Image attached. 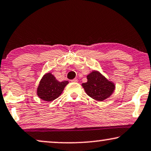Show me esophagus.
<instances>
[{
  "mask_svg": "<svg viewBox=\"0 0 151 151\" xmlns=\"http://www.w3.org/2000/svg\"><path fill=\"white\" fill-rule=\"evenodd\" d=\"M72 82H77L78 81V80H77V79H73L71 81Z\"/></svg>",
  "mask_w": 151,
  "mask_h": 151,
  "instance_id": "34e87169",
  "label": "esophagus"
}]
</instances>
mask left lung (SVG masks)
<instances>
[{"label":"left lung","mask_w":151,"mask_h":151,"mask_svg":"<svg viewBox=\"0 0 151 151\" xmlns=\"http://www.w3.org/2000/svg\"><path fill=\"white\" fill-rule=\"evenodd\" d=\"M88 81L82 84L86 94L97 101H104L111 95L114 86L99 72L93 71L87 76Z\"/></svg>","instance_id":"obj_1"}]
</instances>
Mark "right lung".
Instances as JSON below:
<instances>
[{"label":"right lung","instance_id":"add662e5","mask_svg":"<svg viewBox=\"0 0 151 151\" xmlns=\"http://www.w3.org/2000/svg\"><path fill=\"white\" fill-rule=\"evenodd\" d=\"M68 83L69 82L67 81H58L52 74L47 73L43 76L40 81L37 94L44 101H53L59 96Z\"/></svg>","mask_w":151,"mask_h":151}]
</instances>
